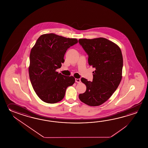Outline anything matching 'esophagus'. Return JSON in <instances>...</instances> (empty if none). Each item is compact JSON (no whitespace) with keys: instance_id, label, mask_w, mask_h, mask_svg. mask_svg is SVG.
I'll return each mask as SVG.
<instances>
[{"instance_id":"34e87169","label":"esophagus","mask_w":148,"mask_h":148,"mask_svg":"<svg viewBox=\"0 0 148 148\" xmlns=\"http://www.w3.org/2000/svg\"><path fill=\"white\" fill-rule=\"evenodd\" d=\"M75 82L77 83H80L81 82V80L80 79H75Z\"/></svg>"}]
</instances>
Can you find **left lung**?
Segmentation results:
<instances>
[{
	"label": "left lung",
	"instance_id": "1",
	"mask_svg": "<svg viewBox=\"0 0 148 148\" xmlns=\"http://www.w3.org/2000/svg\"><path fill=\"white\" fill-rule=\"evenodd\" d=\"M88 56V63L96 70L92 82L82 78L86 91L79 95L82 102L90 106L103 104L113 95L122 79L123 60L116 44L103 38L79 40Z\"/></svg>",
	"mask_w": 148,
	"mask_h": 148
}]
</instances>
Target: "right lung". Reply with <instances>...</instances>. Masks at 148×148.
Returning <instances> with one entry per match:
<instances>
[{"mask_svg": "<svg viewBox=\"0 0 148 148\" xmlns=\"http://www.w3.org/2000/svg\"><path fill=\"white\" fill-rule=\"evenodd\" d=\"M78 43L76 38L55 34L42 35L32 49L29 56V76L35 92L41 100L49 104L63 99L66 88L75 82L73 76L56 71L64 62L68 49Z\"/></svg>", "mask_w": 148, "mask_h": 148, "instance_id": "right-lung-1", "label": "right lung"}]
</instances>
